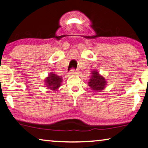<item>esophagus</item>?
<instances>
[{
	"instance_id": "esophagus-1",
	"label": "esophagus",
	"mask_w": 148,
	"mask_h": 148,
	"mask_svg": "<svg viewBox=\"0 0 148 148\" xmlns=\"http://www.w3.org/2000/svg\"><path fill=\"white\" fill-rule=\"evenodd\" d=\"M70 74H78V72H77L76 70H75L74 69H71V70H70Z\"/></svg>"
}]
</instances>
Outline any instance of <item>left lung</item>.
Instances as JSON below:
<instances>
[{
    "instance_id": "1",
    "label": "left lung",
    "mask_w": 148,
    "mask_h": 148,
    "mask_svg": "<svg viewBox=\"0 0 148 148\" xmlns=\"http://www.w3.org/2000/svg\"><path fill=\"white\" fill-rule=\"evenodd\" d=\"M88 86L92 90L95 92H100L104 89L106 86V79L98 71L94 70L92 72V75L88 82Z\"/></svg>"
}]
</instances>
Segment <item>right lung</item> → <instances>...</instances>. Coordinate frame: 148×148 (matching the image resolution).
<instances>
[{
	"mask_svg": "<svg viewBox=\"0 0 148 148\" xmlns=\"http://www.w3.org/2000/svg\"><path fill=\"white\" fill-rule=\"evenodd\" d=\"M62 82V77L58 76V75L55 74L51 72L50 73L48 76L45 79V85L48 89H50L51 90H57L60 87Z\"/></svg>",
	"mask_w": 148,
	"mask_h": 148,
	"instance_id": "obj_1",
	"label": "right lung"
}]
</instances>
